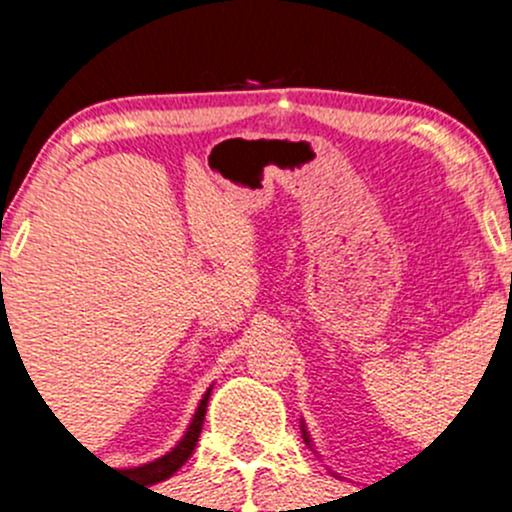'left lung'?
<instances>
[{
    "mask_svg": "<svg viewBox=\"0 0 512 512\" xmlns=\"http://www.w3.org/2000/svg\"><path fill=\"white\" fill-rule=\"evenodd\" d=\"M302 433H304V441H307V446H309V436H307V431H304V426H302Z\"/></svg>",
    "mask_w": 512,
    "mask_h": 512,
    "instance_id": "1",
    "label": "left lung"
}]
</instances>
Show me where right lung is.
<instances>
[{
    "label": "right lung",
    "mask_w": 512,
    "mask_h": 512,
    "mask_svg": "<svg viewBox=\"0 0 512 512\" xmlns=\"http://www.w3.org/2000/svg\"><path fill=\"white\" fill-rule=\"evenodd\" d=\"M7 324V309H0V327ZM208 399H210V389L205 391L203 401H200L198 411H195L193 421H190L188 431H185V436L180 438L178 446L173 448L170 453H165L163 458H158V461L153 463H146V466H138V468H131V471L126 473H133V478L143 480V483H160V480L170 478L175 471H178L180 466H183L185 461L190 458V453L195 451V446H198V438H200V428H203V421H205V409H208Z\"/></svg>",
    "instance_id": "obj_1"
}]
</instances>
